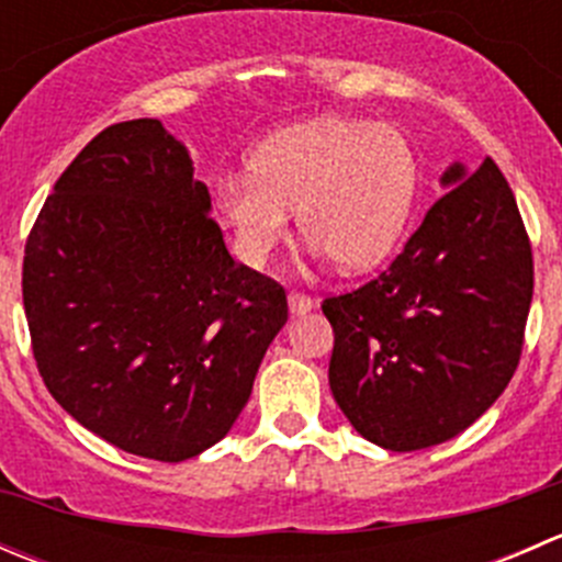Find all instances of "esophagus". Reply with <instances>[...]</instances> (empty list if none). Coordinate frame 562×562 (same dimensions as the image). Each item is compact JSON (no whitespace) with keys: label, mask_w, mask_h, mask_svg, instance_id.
I'll use <instances>...</instances> for the list:
<instances>
[{"label":"esophagus","mask_w":562,"mask_h":562,"mask_svg":"<svg viewBox=\"0 0 562 562\" xmlns=\"http://www.w3.org/2000/svg\"><path fill=\"white\" fill-rule=\"evenodd\" d=\"M288 307H291L293 315H307L313 310V299L299 291H291L288 293Z\"/></svg>","instance_id":"34e87169"}]
</instances>
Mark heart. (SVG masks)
Listing matches in <instances>:
<instances>
[{"label": "heart", "instance_id": "1", "mask_svg": "<svg viewBox=\"0 0 562 562\" xmlns=\"http://www.w3.org/2000/svg\"><path fill=\"white\" fill-rule=\"evenodd\" d=\"M416 198V155L391 124L317 116L266 138L249 176L214 184L212 206L234 252L263 266L291 234L288 212L317 252L342 271L381 263L400 239Z\"/></svg>", "mask_w": 562, "mask_h": 562}]
</instances>
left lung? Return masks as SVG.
I'll list each match as a JSON object with an SVG mask.
<instances>
[{"mask_svg":"<svg viewBox=\"0 0 562 562\" xmlns=\"http://www.w3.org/2000/svg\"><path fill=\"white\" fill-rule=\"evenodd\" d=\"M416 234L367 285L323 302L328 386L356 432L418 451L464 432L512 381L532 299L517 201L486 157L454 162Z\"/></svg>","mask_w":562,"mask_h":562,"instance_id":"1","label":"left lung"}]
</instances>
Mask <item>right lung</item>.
Returning <instances> with one entry per match:
<instances>
[{"label":"right lung","instance_id":"add662e5","mask_svg":"<svg viewBox=\"0 0 562 562\" xmlns=\"http://www.w3.org/2000/svg\"><path fill=\"white\" fill-rule=\"evenodd\" d=\"M157 119L94 135L45 198L24 249L37 370L81 427L184 462L228 435L288 321L282 285L236 263Z\"/></svg>","mask_w":562,"mask_h":562}]
</instances>
